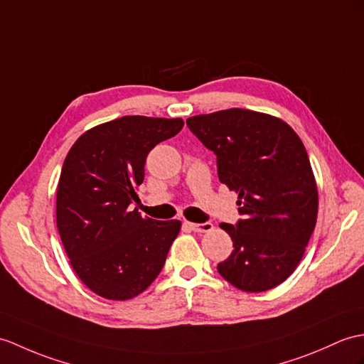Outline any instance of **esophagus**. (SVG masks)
<instances>
[{
  "label": "esophagus",
  "mask_w": 364,
  "mask_h": 364,
  "mask_svg": "<svg viewBox=\"0 0 364 364\" xmlns=\"http://www.w3.org/2000/svg\"><path fill=\"white\" fill-rule=\"evenodd\" d=\"M186 225H188L192 231L200 232V234L201 232H209V231L214 230V226L210 222H206V223H191V222H188Z\"/></svg>",
  "instance_id": "obj_1"
}]
</instances>
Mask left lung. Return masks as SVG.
<instances>
[{"mask_svg":"<svg viewBox=\"0 0 364 364\" xmlns=\"http://www.w3.org/2000/svg\"><path fill=\"white\" fill-rule=\"evenodd\" d=\"M186 124L215 154L220 181L239 193L242 218L220 223L234 250L217 272L242 291L274 289L296 269L316 225L318 189L301 138L279 117L243 108Z\"/></svg>","mask_w":364,"mask_h":364,"instance_id":"1","label":"left lung"}]
</instances>
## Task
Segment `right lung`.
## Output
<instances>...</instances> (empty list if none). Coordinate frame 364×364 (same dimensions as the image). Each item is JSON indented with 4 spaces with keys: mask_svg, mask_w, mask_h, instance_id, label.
I'll return each instance as SVG.
<instances>
[{
    "mask_svg": "<svg viewBox=\"0 0 364 364\" xmlns=\"http://www.w3.org/2000/svg\"><path fill=\"white\" fill-rule=\"evenodd\" d=\"M184 121L122 116L92 127L68 151L57 186V230L73 269L91 291L112 301L138 296L155 281L180 230L130 209L156 144Z\"/></svg>",
    "mask_w": 364,
    "mask_h": 364,
    "instance_id": "add662e5",
    "label": "right lung"
}]
</instances>
